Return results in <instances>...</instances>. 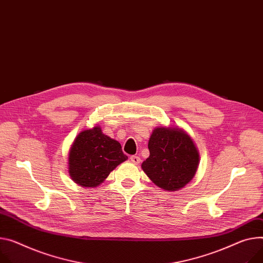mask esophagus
Here are the masks:
<instances>
[{
	"label": "esophagus",
	"instance_id": "esophagus-1",
	"mask_svg": "<svg viewBox=\"0 0 263 263\" xmlns=\"http://www.w3.org/2000/svg\"><path fill=\"white\" fill-rule=\"evenodd\" d=\"M129 159H130V161H132L134 164H139L141 162V159L138 156H132Z\"/></svg>",
	"mask_w": 263,
	"mask_h": 263
}]
</instances>
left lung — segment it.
I'll use <instances>...</instances> for the list:
<instances>
[{"label":"left lung","mask_w":263,"mask_h":263,"mask_svg":"<svg viewBox=\"0 0 263 263\" xmlns=\"http://www.w3.org/2000/svg\"><path fill=\"white\" fill-rule=\"evenodd\" d=\"M149 157L142 170L165 191H178L194 178L199 154L189 135L179 128L157 127L148 141Z\"/></svg>","instance_id":"8db88e82"}]
</instances>
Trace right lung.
Here are the masks:
<instances>
[{"label":"right lung","instance_id":"right-lung-1","mask_svg":"<svg viewBox=\"0 0 263 263\" xmlns=\"http://www.w3.org/2000/svg\"><path fill=\"white\" fill-rule=\"evenodd\" d=\"M125 160L127 156L118 141L96 126L80 133L76 138L69 152V175L79 185L95 187Z\"/></svg>","mask_w":263,"mask_h":263}]
</instances>
